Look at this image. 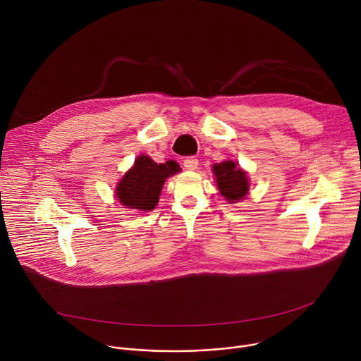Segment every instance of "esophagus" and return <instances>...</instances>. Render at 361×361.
Returning a JSON list of instances; mask_svg holds the SVG:
<instances>
[{
  "instance_id": "esophagus-1",
  "label": "esophagus",
  "mask_w": 361,
  "mask_h": 361,
  "mask_svg": "<svg viewBox=\"0 0 361 361\" xmlns=\"http://www.w3.org/2000/svg\"><path fill=\"white\" fill-rule=\"evenodd\" d=\"M183 164H184V169H185V170L194 171V170H197V167H198V160H197V157H187Z\"/></svg>"
}]
</instances>
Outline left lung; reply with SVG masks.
<instances>
[{
    "label": "left lung",
    "mask_w": 361,
    "mask_h": 361,
    "mask_svg": "<svg viewBox=\"0 0 361 361\" xmlns=\"http://www.w3.org/2000/svg\"><path fill=\"white\" fill-rule=\"evenodd\" d=\"M213 171L217 178L219 190L227 201L235 202L245 197V194L248 192L247 176L233 161H223L220 164H214Z\"/></svg>",
    "instance_id": "left-lung-1"
}]
</instances>
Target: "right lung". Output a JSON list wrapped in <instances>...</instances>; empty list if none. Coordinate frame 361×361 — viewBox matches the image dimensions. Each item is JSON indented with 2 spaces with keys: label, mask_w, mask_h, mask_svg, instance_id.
Returning a JSON list of instances; mask_svg holds the SVG:
<instances>
[{
  "label": "right lung",
  "mask_w": 361,
  "mask_h": 361,
  "mask_svg": "<svg viewBox=\"0 0 361 361\" xmlns=\"http://www.w3.org/2000/svg\"><path fill=\"white\" fill-rule=\"evenodd\" d=\"M178 171L180 166L173 160L157 164L149 157L141 156L120 181L116 190L117 198L128 209L142 212L152 210L159 202L166 178Z\"/></svg>",
  "instance_id": "obj_1"
}]
</instances>
